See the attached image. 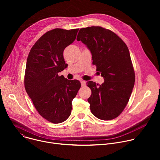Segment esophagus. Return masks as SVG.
I'll return each instance as SVG.
<instances>
[{"instance_id": "1", "label": "esophagus", "mask_w": 160, "mask_h": 160, "mask_svg": "<svg viewBox=\"0 0 160 160\" xmlns=\"http://www.w3.org/2000/svg\"><path fill=\"white\" fill-rule=\"evenodd\" d=\"M80 82H81L82 86H85V85H86V82H85V81H83V80H81V81H80Z\"/></svg>"}]
</instances>
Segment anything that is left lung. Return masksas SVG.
Here are the masks:
<instances>
[{
  "mask_svg": "<svg viewBox=\"0 0 160 160\" xmlns=\"http://www.w3.org/2000/svg\"><path fill=\"white\" fill-rule=\"evenodd\" d=\"M77 40L92 54V64L104 82H87L92 91L88 99L93 115L102 120L118 117L126 107L135 82V73L125 43L114 32L101 27L81 28Z\"/></svg>",
  "mask_w": 160,
  "mask_h": 160,
  "instance_id": "8db88e82",
  "label": "left lung"
}]
</instances>
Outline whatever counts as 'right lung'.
<instances>
[{"label": "right lung", "mask_w": 160, "mask_h": 160, "mask_svg": "<svg viewBox=\"0 0 160 160\" xmlns=\"http://www.w3.org/2000/svg\"><path fill=\"white\" fill-rule=\"evenodd\" d=\"M78 28H55L43 34L28 54L25 87L37 111L45 120L60 123L71 115L72 101L81 87L58 73L66 68L63 51L76 38Z\"/></svg>", "instance_id": "obj_1"}]
</instances>
